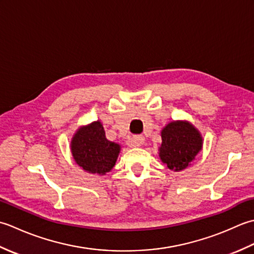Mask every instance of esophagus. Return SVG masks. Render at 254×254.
<instances>
[{"mask_svg": "<svg viewBox=\"0 0 254 254\" xmlns=\"http://www.w3.org/2000/svg\"><path fill=\"white\" fill-rule=\"evenodd\" d=\"M144 142H145V137L143 136V135H135V136H133L132 138H131V141H130V143H131V145L132 146H142V145L144 144Z\"/></svg>", "mask_w": 254, "mask_h": 254, "instance_id": "1", "label": "esophagus"}]
</instances>
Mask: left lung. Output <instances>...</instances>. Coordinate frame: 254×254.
<instances>
[{
	"mask_svg": "<svg viewBox=\"0 0 254 254\" xmlns=\"http://www.w3.org/2000/svg\"><path fill=\"white\" fill-rule=\"evenodd\" d=\"M159 157L169 169L180 171L190 166L201 152L203 137L188 121H172L161 131Z\"/></svg>",
	"mask_w": 254,
	"mask_h": 254,
	"instance_id": "8db88e82",
	"label": "left lung"
}]
</instances>
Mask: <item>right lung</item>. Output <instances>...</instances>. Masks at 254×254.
<instances>
[{
    "label": "right lung",
    "mask_w": 254,
    "mask_h": 254,
    "mask_svg": "<svg viewBox=\"0 0 254 254\" xmlns=\"http://www.w3.org/2000/svg\"><path fill=\"white\" fill-rule=\"evenodd\" d=\"M121 146L108 141L100 121L80 127L71 141L73 158L90 174L106 175L116 165Z\"/></svg>",
    "instance_id": "1"
}]
</instances>
